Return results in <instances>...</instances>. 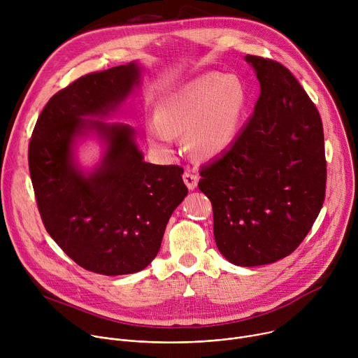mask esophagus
I'll use <instances>...</instances> for the list:
<instances>
[{
  "label": "esophagus",
  "mask_w": 358,
  "mask_h": 358,
  "mask_svg": "<svg viewBox=\"0 0 358 358\" xmlns=\"http://www.w3.org/2000/svg\"><path fill=\"white\" fill-rule=\"evenodd\" d=\"M184 182L185 185L188 187V189H195L196 188V184H198V176L194 173V171H185L184 176Z\"/></svg>",
  "instance_id": "1"
}]
</instances>
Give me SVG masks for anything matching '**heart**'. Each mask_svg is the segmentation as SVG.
<instances>
[{"label":"heart","instance_id":"b5f03b06","mask_svg":"<svg viewBox=\"0 0 358 358\" xmlns=\"http://www.w3.org/2000/svg\"><path fill=\"white\" fill-rule=\"evenodd\" d=\"M248 103L243 83L235 75H201L164 96L156 122L147 126L150 145L170 156L177 134L196 159L213 160L236 140Z\"/></svg>","mask_w":358,"mask_h":358}]
</instances>
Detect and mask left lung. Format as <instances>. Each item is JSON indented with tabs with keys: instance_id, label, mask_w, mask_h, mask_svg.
<instances>
[{
	"instance_id": "obj_1",
	"label": "left lung",
	"mask_w": 358,
	"mask_h": 358,
	"mask_svg": "<svg viewBox=\"0 0 358 358\" xmlns=\"http://www.w3.org/2000/svg\"><path fill=\"white\" fill-rule=\"evenodd\" d=\"M261 85L232 145L202 166L198 188L214 210L218 250L236 266L290 255L309 234L326 192L324 136L313 101L279 62L246 55Z\"/></svg>"
}]
</instances>
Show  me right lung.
Wrapping results in <instances>:
<instances>
[{
	"label": "right lung",
	"mask_w": 358,
	"mask_h": 358,
	"mask_svg": "<svg viewBox=\"0 0 358 358\" xmlns=\"http://www.w3.org/2000/svg\"><path fill=\"white\" fill-rule=\"evenodd\" d=\"M137 62L85 75L49 99L35 124L29 174L48 234L86 271L129 275L157 257L167 222L188 189L178 166L144 162L136 130L108 123L140 85ZM94 135L99 163L82 169L77 143Z\"/></svg>",
	"instance_id": "obj_1"
}]
</instances>
